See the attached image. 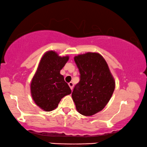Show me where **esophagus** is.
Returning a JSON list of instances; mask_svg holds the SVG:
<instances>
[{
  "instance_id": "34e87169",
  "label": "esophagus",
  "mask_w": 147,
  "mask_h": 147,
  "mask_svg": "<svg viewBox=\"0 0 147 147\" xmlns=\"http://www.w3.org/2000/svg\"><path fill=\"white\" fill-rule=\"evenodd\" d=\"M68 85H69V87H70V89H71V90H72V88H73V85H73V83L70 81V82L68 83Z\"/></svg>"
}]
</instances>
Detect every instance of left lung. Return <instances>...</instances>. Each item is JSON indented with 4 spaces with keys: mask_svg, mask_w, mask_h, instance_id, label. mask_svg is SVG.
<instances>
[{
    "mask_svg": "<svg viewBox=\"0 0 147 147\" xmlns=\"http://www.w3.org/2000/svg\"><path fill=\"white\" fill-rule=\"evenodd\" d=\"M74 60L80 72L72 98L80 114L92 116L107 105L115 87V81L105 58L98 53L78 55Z\"/></svg>",
    "mask_w": 147,
    "mask_h": 147,
    "instance_id": "left-lung-1",
    "label": "left lung"
}]
</instances>
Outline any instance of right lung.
Returning <instances> with one entry per match:
<instances>
[{"label": "right lung", "mask_w": 147, "mask_h": 147, "mask_svg": "<svg viewBox=\"0 0 147 147\" xmlns=\"http://www.w3.org/2000/svg\"><path fill=\"white\" fill-rule=\"evenodd\" d=\"M68 59V56H59L53 51L46 52L42 57L31 82L30 92L34 102L42 110H54L62 98L71 94L60 74Z\"/></svg>", "instance_id": "1"}]
</instances>
